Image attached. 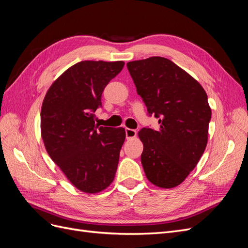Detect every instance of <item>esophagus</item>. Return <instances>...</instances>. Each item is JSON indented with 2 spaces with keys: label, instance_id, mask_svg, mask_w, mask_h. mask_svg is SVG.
<instances>
[{
  "label": "esophagus",
  "instance_id": "obj_1",
  "mask_svg": "<svg viewBox=\"0 0 248 248\" xmlns=\"http://www.w3.org/2000/svg\"><path fill=\"white\" fill-rule=\"evenodd\" d=\"M125 133H126V139H133L137 137V131L134 129H130V128H126L125 129Z\"/></svg>",
  "mask_w": 248,
  "mask_h": 248
}]
</instances>
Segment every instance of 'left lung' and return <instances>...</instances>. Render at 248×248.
<instances>
[{
    "instance_id": "left-lung-1",
    "label": "left lung",
    "mask_w": 248,
    "mask_h": 248,
    "mask_svg": "<svg viewBox=\"0 0 248 248\" xmlns=\"http://www.w3.org/2000/svg\"><path fill=\"white\" fill-rule=\"evenodd\" d=\"M149 115L159 129L142 128L140 156L146 177L160 188L181 184L204 153L211 108L198 80L170 60L151 57L127 63Z\"/></svg>"
}]
</instances>
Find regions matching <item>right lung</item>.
Wrapping results in <instances>:
<instances>
[{
	"label": "right lung",
	"instance_id": "add662e5",
	"mask_svg": "<svg viewBox=\"0 0 248 248\" xmlns=\"http://www.w3.org/2000/svg\"><path fill=\"white\" fill-rule=\"evenodd\" d=\"M123 61H81L64 71L43 99L41 137L50 158L77 188L86 193L104 190L114 181L123 127L95 125L104 88L121 72Z\"/></svg>",
	"mask_w": 248,
	"mask_h": 248
}]
</instances>
